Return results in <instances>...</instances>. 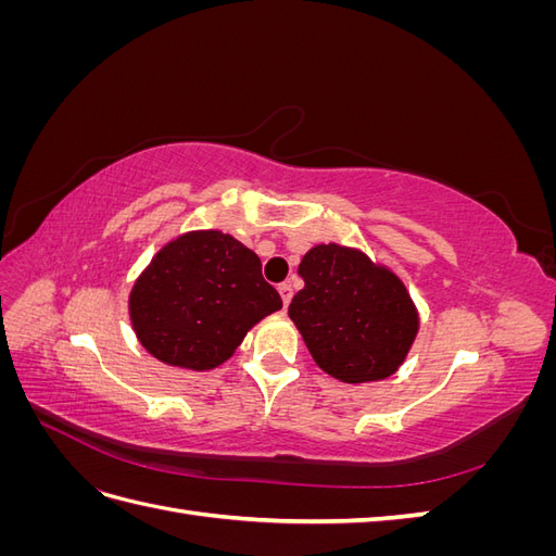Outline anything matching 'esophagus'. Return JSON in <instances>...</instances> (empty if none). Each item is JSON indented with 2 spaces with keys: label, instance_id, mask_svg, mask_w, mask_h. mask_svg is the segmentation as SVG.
<instances>
[{
  "label": "esophagus",
  "instance_id": "obj_1",
  "mask_svg": "<svg viewBox=\"0 0 556 556\" xmlns=\"http://www.w3.org/2000/svg\"><path fill=\"white\" fill-rule=\"evenodd\" d=\"M278 292H280V299H282V304L285 306H290V301H292V285H288V282H282L280 288H278Z\"/></svg>",
  "mask_w": 556,
  "mask_h": 556
}]
</instances>
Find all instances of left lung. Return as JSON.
Returning <instances> with one entry per match:
<instances>
[{"label": "left lung", "instance_id": "8db88e82", "mask_svg": "<svg viewBox=\"0 0 556 556\" xmlns=\"http://www.w3.org/2000/svg\"><path fill=\"white\" fill-rule=\"evenodd\" d=\"M304 290L290 319L323 371L348 384L394 376L419 331V311L403 280L341 243H317L299 264Z\"/></svg>", "mask_w": 556, "mask_h": 556}]
</instances>
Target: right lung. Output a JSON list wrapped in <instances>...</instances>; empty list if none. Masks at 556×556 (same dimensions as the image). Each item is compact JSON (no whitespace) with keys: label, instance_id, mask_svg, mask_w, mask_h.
I'll use <instances>...</instances> for the list:
<instances>
[{"label":"right lung","instance_id":"right-lung-1","mask_svg":"<svg viewBox=\"0 0 556 556\" xmlns=\"http://www.w3.org/2000/svg\"><path fill=\"white\" fill-rule=\"evenodd\" d=\"M282 308L260 257L220 229L164 243L134 280L127 311L139 343L166 366L211 371L245 333Z\"/></svg>","mask_w":556,"mask_h":556}]
</instances>
